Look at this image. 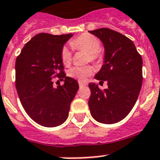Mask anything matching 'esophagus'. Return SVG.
<instances>
[{"label":"esophagus","mask_w":160,"mask_h":160,"mask_svg":"<svg viewBox=\"0 0 160 160\" xmlns=\"http://www.w3.org/2000/svg\"><path fill=\"white\" fill-rule=\"evenodd\" d=\"M79 85H80V87H84L86 85V84L84 82H82V81H79Z\"/></svg>","instance_id":"obj_1"}]
</instances>
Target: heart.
Listing matches in <instances>:
<instances>
[{
    "instance_id": "obj_1",
    "label": "heart",
    "mask_w": 160,
    "mask_h": 160,
    "mask_svg": "<svg viewBox=\"0 0 160 160\" xmlns=\"http://www.w3.org/2000/svg\"><path fill=\"white\" fill-rule=\"evenodd\" d=\"M71 46L76 50H84L88 53V56L87 60L98 64L103 60V54L100 49L101 42L99 39L93 35L84 33L80 35L76 38L73 39L71 42ZM61 59L65 66H69L72 62V54L68 47L64 46L61 50ZM93 72L90 66H75L69 70L68 75L71 77L78 79L80 81H84L87 77L90 76Z\"/></svg>"
}]
</instances>
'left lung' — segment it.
<instances>
[{"label":"left lung","mask_w":160,"mask_h":160,"mask_svg":"<svg viewBox=\"0 0 160 160\" xmlns=\"http://www.w3.org/2000/svg\"><path fill=\"white\" fill-rule=\"evenodd\" d=\"M98 37L105 49L104 64L95 79L107 81L102 90L90 83L88 107L93 119L99 123H118L134 107L142 84V58L130 39L109 28L89 31Z\"/></svg>","instance_id":"1"}]
</instances>
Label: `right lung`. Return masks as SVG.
<instances>
[{"mask_svg": "<svg viewBox=\"0 0 160 160\" xmlns=\"http://www.w3.org/2000/svg\"><path fill=\"white\" fill-rule=\"evenodd\" d=\"M72 33H40L22 48L15 62V85L22 107L31 119L45 127H56L68 119L79 84L66 76L61 50ZM57 76L64 84L53 86Z\"/></svg>", "mask_w": 160, "mask_h": 160, "instance_id": "1", "label": "right lung"}]
</instances>
